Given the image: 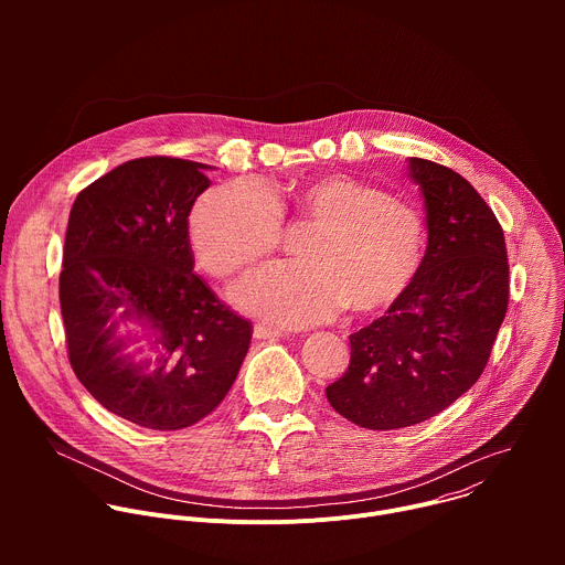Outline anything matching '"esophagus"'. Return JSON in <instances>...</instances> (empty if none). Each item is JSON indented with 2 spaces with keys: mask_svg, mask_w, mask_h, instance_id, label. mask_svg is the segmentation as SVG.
<instances>
[{
  "mask_svg": "<svg viewBox=\"0 0 565 565\" xmlns=\"http://www.w3.org/2000/svg\"><path fill=\"white\" fill-rule=\"evenodd\" d=\"M255 338H257V340H279V338H284V331H281V329H275V327L257 324V327H255Z\"/></svg>",
  "mask_w": 565,
  "mask_h": 565,
  "instance_id": "34e87169",
  "label": "esophagus"
}]
</instances>
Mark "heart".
Instances as JSON below:
<instances>
[{"label":"heart","mask_w":565,"mask_h":565,"mask_svg":"<svg viewBox=\"0 0 565 565\" xmlns=\"http://www.w3.org/2000/svg\"><path fill=\"white\" fill-rule=\"evenodd\" d=\"M281 223L312 225L297 248L303 264H277L234 288V299L288 327H308L342 306L364 315L395 301L420 270L427 230L407 203L347 174H319L268 192L230 181L205 192L190 214L199 264L234 277L273 255Z\"/></svg>","instance_id":"1"}]
</instances>
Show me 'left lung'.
I'll return each mask as SVG.
<instances>
[{
	"instance_id": "left-lung-1",
	"label": "left lung",
	"mask_w": 565,
	"mask_h": 565,
	"mask_svg": "<svg viewBox=\"0 0 565 565\" xmlns=\"http://www.w3.org/2000/svg\"><path fill=\"white\" fill-rule=\"evenodd\" d=\"M429 244L420 270L388 310L353 333L331 407L364 429L418 425L456 402L488 366L508 312L510 264L492 207L454 170L409 158Z\"/></svg>"
}]
</instances>
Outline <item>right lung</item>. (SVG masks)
I'll return each mask as SVG.
<instances>
[{"label":"right lung","instance_id":"add662e5","mask_svg":"<svg viewBox=\"0 0 565 565\" xmlns=\"http://www.w3.org/2000/svg\"><path fill=\"white\" fill-rule=\"evenodd\" d=\"M207 166L145 156L77 194L66 225L60 308L71 369L100 405L147 429L177 431L212 414L244 362L253 324L194 273L188 216ZM138 318L157 364L134 363L115 329Z\"/></svg>","mask_w":565,"mask_h":565}]
</instances>
